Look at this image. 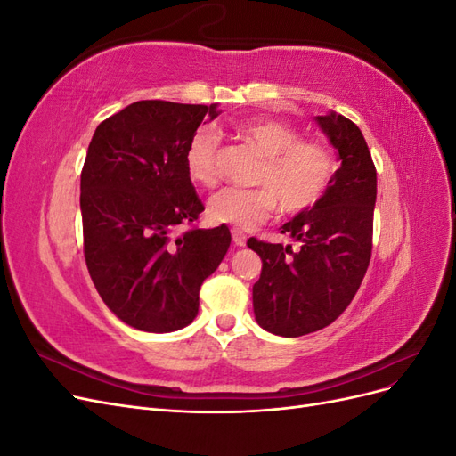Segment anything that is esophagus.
<instances>
[{"instance_id": "esophagus-1", "label": "esophagus", "mask_w": 456, "mask_h": 456, "mask_svg": "<svg viewBox=\"0 0 456 456\" xmlns=\"http://www.w3.org/2000/svg\"><path fill=\"white\" fill-rule=\"evenodd\" d=\"M232 240H233V243H236L238 247H245L247 236H245L241 230H232Z\"/></svg>"}]
</instances>
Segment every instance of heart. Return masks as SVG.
Segmentation results:
<instances>
[{"label":"heart","instance_id":"obj_1","mask_svg":"<svg viewBox=\"0 0 456 456\" xmlns=\"http://www.w3.org/2000/svg\"><path fill=\"white\" fill-rule=\"evenodd\" d=\"M236 134L265 156L255 178L260 188H224L209 201V216L218 224L253 230L266 223L273 211L297 215L310 209L327 190L335 173V158L320 142L300 141V133L283 121L270 118L245 119ZM218 144L215 129L200 127L190 136L184 163L190 178L200 186L218 181Z\"/></svg>","mask_w":456,"mask_h":456}]
</instances>
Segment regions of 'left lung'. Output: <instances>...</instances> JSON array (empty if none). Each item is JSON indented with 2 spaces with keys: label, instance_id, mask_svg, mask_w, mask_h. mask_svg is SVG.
<instances>
[{
  "label": "left lung",
  "instance_id": "left-lung-1",
  "mask_svg": "<svg viewBox=\"0 0 456 456\" xmlns=\"http://www.w3.org/2000/svg\"><path fill=\"white\" fill-rule=\"evenodd\" d=\"M314 121L335 148L340 167L317 203L281 226L300 249L247 241L262 260L253 285L256 323L287 338L333 323L355 297L370 260L377 169L363 133L337 112Z\"/></svg>",
  "mask_w": 456,
  "mask_h": 456
}]
</instances>
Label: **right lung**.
Returning a JSON list of instances; mask_svg holds the SVG:
<instances>
[{"label":"right lung","instance_id":"add662e5","mask_svg":"<svg viewBox=\"0 0 456 456\" xmlns=\"http://www.w3.org/2000/svg\"><path fill=\"white\" fill-rule=\"evenodd\" d=\"M218 104L139 101L96 127L81 171L84 251L104 305L123 323L171 333L194 322L200 287L223 262V224L173 230L205 209L184 151Z\"/></svg>","mask_w":456,"mask_h":456}]
</instances>
